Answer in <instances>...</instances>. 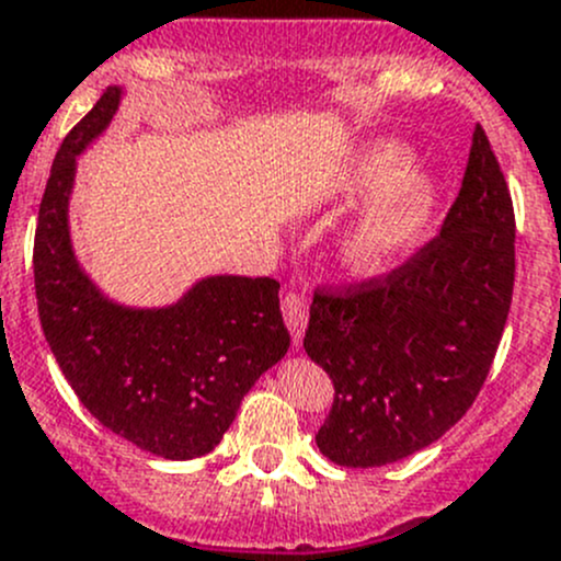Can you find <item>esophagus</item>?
<instances>
[{"label":"esophagus","mask_w":561,"mask_h":561,"mask_svg":"<svg viewBox=\"0 0 561 561\" xmlns=\"http://www.w3.org/2000/svg\"><path fill=\"white\" fill-rule=\"evenodd\" d=\"M282 314H285L287 328H290V336H293V347H301V339L304 331H307V322H309V304L301 293L290 290L282 301Z\"/></svg>","instance_id":"esophagus-1"}]
</instances>
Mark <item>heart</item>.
Here are the masks:
<instances>
[{"mask_svg": "<svg viewBox=\"0 0 561 561\" xmlns=\"http://www.w3.org/2000/svg\"><path fill=\"white\" fill-rule=\"evenodd\" d=\"M333 192L344 203L375 197L336 244L339 263L360 279L382 276L421 244L437 201L432 179L410 168V154L399 144H371L358 151Z\"/></svg>", "mask_w": 561, "mask_h": 561, "instance_id": "heart-1", "label": "heart"}]
</instances>
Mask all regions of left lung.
<instances>
[{
	"label": "left lung",
	"mask_w": 561,
	"mask_h": 561,
	"mask_svg": "<svg viewBox=\"0 0 561 561\" xmlns=\"http://www.w3.org/2000/svg\"><path fill=\"white\" fill-rule=\"evenodd\" d=\"M516 276V217L483 127L443 230L401 268L314 293L304 350L333 380L317 448L339 467H386L437 443L483 388Z\"/></svg>",
	"instance_id": "1"
}]
</instances>
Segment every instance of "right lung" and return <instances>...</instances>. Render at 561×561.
Here are the masks:
<instances>
[{"instance_id":"obj_1","label":"right lung","mask_w":561,"mask_h":561,"mask_svg":"<svg viewBox=\"0 0 561 561\" xmlns=\"http://www.w3.org/2000/svg\"><path fill=\"white\" fill-rule=\"evenodd\" d=\"M122 98V87L105 89L56 151L35 233L39 322L61 375L105 428L186 461L219 445L249 388L285 358L290 333L268 276H203L168 307H127L87 274L70 236L76 160Z\"/></svg>"}]
</instances>
